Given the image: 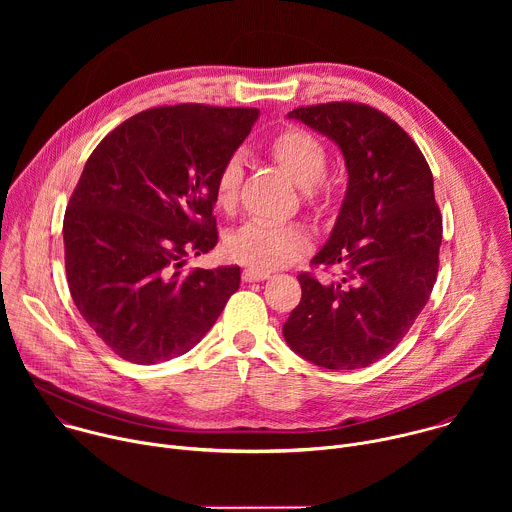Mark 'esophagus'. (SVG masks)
I'll use <instances>...</instances> for the list:
<instances>
[{"instance_id": "esophagus-1", "label": "esophagus", "mask_w": 512, "mask_h": 512, "mask_svg": "<svg viewBox=\"0 0 512 512\" xmlns=\"http://www.w3.org/2000/svg\"><path fill=\"white\" fill-rule=\"evenodd\" d=\"M241 277H243V281H265V279H269V273L267 271H259V269H251V267H247V269H243V273H241Z\"/></svg>"}]
</instances>
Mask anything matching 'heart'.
Masks as SVG:
<instances>
[{
    "label": "heart",
    "mask_w": 512,
    "mask_h": 512,
    "mask_svg": "<svg viewBox=\"0 0 512 512\" xmlns=\"http://www.w3.org/2000/svg\"><path fill=\"white\" fill-rule=\"evenodd\" d=\"M267 152L298 186L306 190L308 202H320L326 196L324 174L328 168L326 143L304 127L289 125L281 129L267 145ZM243 180L241 160L231 156L214 176V204L221 210H233ZM312 247L310 233L298 223L249 221L225 239V251L233 261L251 269H277L294 261Z\"/></svg>",
    "instance_id": "1"
}]
</instances>
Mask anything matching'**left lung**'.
<instances>
[{"label":"left lung","mask_w":512,"mask_h":512,"mask_svg":"<svg viewBox=\"0 0 512 512\" xmlns=\"http://www.w3.org/2000/svg\"><path fill=\"white\" fill-rule=\"evenodd\" d=\"M338 143L348 188L328 243L300 273L302 300L283 324L291 350L330 371L364 369L403 340L440 267L442 214L417 143L383 111L350 101L287 113Z\"/></svg>","instance_id":"8db88e82"}]
</instances>
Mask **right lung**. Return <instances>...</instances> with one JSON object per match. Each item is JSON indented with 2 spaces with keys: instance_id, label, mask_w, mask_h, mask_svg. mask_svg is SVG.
<instances>
[{
  "instance_id": "1",
  "label": "right lung",
  "mask_w": 512,
  "mask_h": 512,
  "mask_svg": "<svg viewBox=\"0 0 512 512\" xmlns=\"http://www.w3.org/2000/svg\"><path fill=\"white\" fill-rule=\"evenodd\" d=\"M259 109L198 103L145 109L93 150L64 212L70 296L121 358L188 352L239 289L241 269L182 271L218 241L214 176Z\"/></svg>"
}]
</instances>
